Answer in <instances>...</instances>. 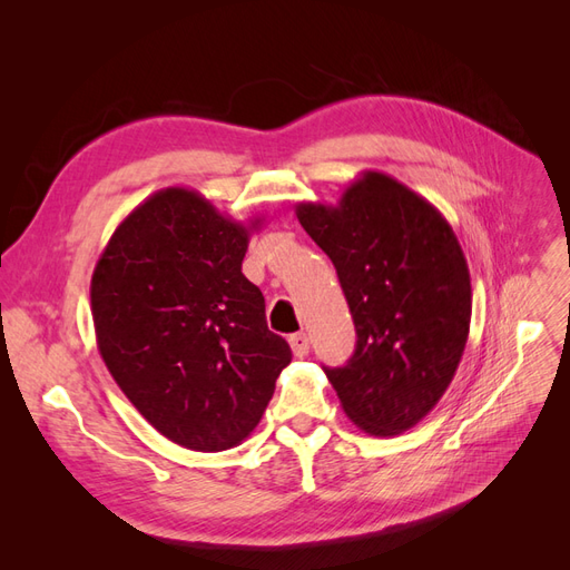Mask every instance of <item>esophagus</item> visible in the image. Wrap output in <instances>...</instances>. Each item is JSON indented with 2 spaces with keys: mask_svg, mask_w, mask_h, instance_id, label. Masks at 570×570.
<instances>
[{
  "mask_svg": "<svg viewBox=\"0 0 570 570\" xmlns=\"http://www.w3.org/2000/svg\"><path fill=\"white\" fill-rule=\"evenodd\" d=\"M289 347H292V354H295V356H306L308 354V337H306V333L289 335Z\"/></svg>",
  "mask_w": 570,
  "mask_h": 570,
  "instance_id": "1",
  "label": "esophagus"
}]
</instances>
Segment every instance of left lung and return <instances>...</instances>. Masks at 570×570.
I'll return each mask as SVG.
<instances>
[{
  "mask_svg": "<svg viewBox=\"0 0 570 570\" xmlns=\"http://www.w3.org/2000/svg\"><path fill=\"white\" fill-rule=\"evenodd\" d=\"M302 228L331 256L356 327L347 366L323 368L350 421L375 438L421 423L454 381L471 327L463 249L433 204L381 170L340 202H299Z\"/></svg>",
  "mask_w": 570,
  "mask_h": 570,
  "instance_id": "left-lung-1",
  "label": "left lung"
}]
</instances>
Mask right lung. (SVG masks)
I'll list each match as a JSON object with an SVG mask.
<instances>
[{
    "label": "right lung",
    "mask_w": 570,
    "mask_h": 570,
    "mask_svg": "<svg viewBox=\"0 0 570 570\" xmlns=\"http://www.w3.org/2000/svg\"><path fill=\"white\" fill-rule=\"evenodd\" d=\"M258 226L166 187L118 223L92 273L101 358L145 421L185 450L249 438L292 358L243 273Z\"/></svg>",
    "instance_id": "add662e5"
}]
</instances>
